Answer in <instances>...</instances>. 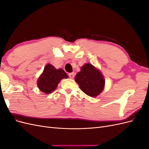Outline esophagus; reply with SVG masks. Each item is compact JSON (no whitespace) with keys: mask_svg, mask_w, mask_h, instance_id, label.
<instances>
[{"mask_svg":"<svg viewBox=\"0 0 149 149\" xmlns=\"http://www.w3.org/2000/svg\"><path fill=\"white\" fill-rule=\"evenodd\" d=\"M69 77L71 78V79H73L74 78V73H69Z\"/></svg>","mask_w":149,"mask_h":149,"instance_id":"34e87169","label":"esophagus"}]
</instances>
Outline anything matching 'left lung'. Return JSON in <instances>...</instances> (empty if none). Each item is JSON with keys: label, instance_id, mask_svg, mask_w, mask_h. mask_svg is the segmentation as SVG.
Instances as JSON below:
<instances>
[{"label": "left lung", "instance_id": "8db88e82", "mask_svg": "<svg viewBox=\"0 0 149 149\" xmlns=\"http://www.w3.org/2000/svg\"><path fill=\"white\" fill-rule=\"evenodd\" d=\"M75 81L80 89L91 97L98 96L104 89L105 79L101 71L89 63L84 65L75 76Z\"/></svg>", "mask_w": 149, "mask_h": 149}]
</instances>
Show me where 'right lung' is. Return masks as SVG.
<instances>
[{
	"instance_id": "right-lung-1",
	"label": "right lung",
	"mask_w": 149,
	"mask_h": 149,
	"mask_svg": "<svg viewBox=\"0 0 149 149\" xmlns=\"http://www.w3.org/2000/svg\"><path fill=\"white\" fill-rule=\"evenodd\" d=\"M68 78V75L63 70H56L53 65L48 63L44 68L42 74L37 81L38 88L44 93L50 94L56 89L58 84L62 79Z\"/></svg>"
}]
</instances>
